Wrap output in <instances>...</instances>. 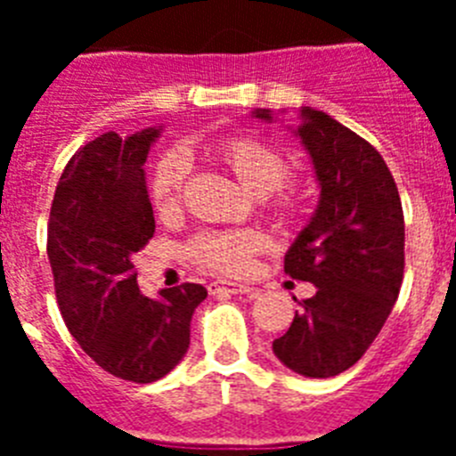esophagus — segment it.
Wrapping results in <instances>:
<instances>
[{"instance_id":"obj_1","label":"esophagus","mask_w":456,"mask_h":456,"mask_svg":"<svg viewBox=\"0 0 456 456\" xmlns=\"http://www.w3.org/2000/svg\"><path fill=\"white\" fill-rule=\"evenodd\" d=\"M209 294H224V297H231V294H247L253 292L248 285H241V283H232V281H215V283L208 285Z\"/></svg>"}]
</instances>
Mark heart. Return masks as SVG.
<instances>
[{
    "instance_id": "1",
    "label": "heart",
    "mask_w": 456,
    "mask_h": 456,
    "mask_svg": "<svg viewBox=\"0 0 456 456\" xmlns=\"http://www.w3.org/2000/svg\"><path fill=\"white\" fill-rule=\"evenodd\" d=\"M212 155L235 173L244 189L256 196L278 191L289 178V167L281 152L269 143L247 136H232L212 146ZM187 162L183 152H168L159 159L151 178V200L159 215L171 212L180 200ZM263 248V237L256 231L205 232L191 244V257L200 267L219 273H247L256 253Z\"/></svg>"
}]
</instances>
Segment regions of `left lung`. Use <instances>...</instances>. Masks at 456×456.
<instances>
[{"label": "left lung", "mask_w": 456, "mask_h": 456, "mask_svg": "<svg viewBox=\"0 0 456 456\" xmlns=\"http://www.w3.org/2000/svg\"><path fill=\"white\" fill-rule=\"evenodd\" d=\"M278 114L251 111L265 123H276ZM288 130L308 152L320 200L285 253V273L317 292L272 349L292 372L329 379L368 352L397 301L404 215L384 157L356 132L313 107H301L299 123Z\"/></svg>", "instance_id": "left-lung-1"}]
</instances>
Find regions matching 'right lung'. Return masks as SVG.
Masks as SVG:
<instances>
[{
    "label": "right lung",
    "mask_w": 456,
    "mask_h": 456,
    "mask_svg": "<svg viewBox=\"0 0 456 456\" xmlns=\"http://www.w3.org/2000/svg\"><path fill=\"white\" fill-rule=\"evenodd\" d=\"M162 127L104 132L72 155L56 184L47 257L72 338L114 377L152 384L189 349L203 285L141 294L132 257L155 235L143 164Z\"/></svg>",
    "instance_id": "1"
}]
</instances>
